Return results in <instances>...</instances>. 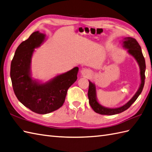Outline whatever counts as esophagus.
I'll list each match as a JSON object with an SVG mask.
<instances>
[{"label":"esophagus","instance_id":"34e87169","mask_svg":"<svg viewBox=\"0 0 152 152\" xmlns=\"http://www.w3.org/2000/svg\"><path fill=\"white\" fill-rule=\"evenodd\" d=\"M80 73H81L82 76L87 77L90 76L91 74H92V72L91 70L88 69H83L81 71H80Z\"/></svg>","mask_w":152,"mask_h":152}]
</instances>
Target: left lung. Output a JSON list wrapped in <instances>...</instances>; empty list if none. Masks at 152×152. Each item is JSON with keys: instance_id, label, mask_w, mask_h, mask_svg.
<instances>
[{"instance_id": "8db88e82", "label": "left lung", "mask_w": 152, "mask_h": 152, "mask_svg": "<svg viewBox=\"0 0 152 152\" xmlns=\"http://www.w3.org/2000/svg\"><path fill=\"white\" fill-rule=\"evenodd\" d=\"M122 44L124 48L127 49L128 53L133 56L134 59L137 60L138 64L139 66L141 80L139 88L137 90V92L133 96L132 98L127 103L124 104L123 106L118 108H108L102 106V104H99V103L97 102L96 86L94 83L89 80V88L88 92L89 103L91 107L92 108V109L96 113L100 114H103V115H114V114L122 113L127 109H129L131 104L135 102L136 99L138 98V97L139 96L144 88L145 80V71H146V63H145V59L142 55L140 46L135 39L131 38V37L124 38Z\"/></svg>"}]
</instances>
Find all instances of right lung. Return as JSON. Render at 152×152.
Masks as SVG:
<instances>
[{
  "label": "right lung",
  "instance_id": "obj_1",
  "mask_svg": "<svg viewBox=\"0 0 152 152\" xmlns=\"http://www.w3.org/2000/svg\"><path fill=\"white\" fill-rule=\"evenodd\" d=\"M45 34L33 32L17 48L11 62L10 77L17 98L23 105L40 114L53 112L62 106L67 90L77 79L79 67L42 83L31 76V60L34 49L44 42Z\"/></svg>",
  "mask_w": 152,
  "mask_h": 152
}]
</instances>
